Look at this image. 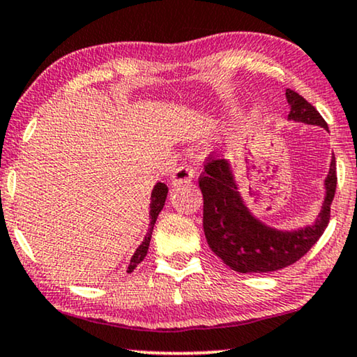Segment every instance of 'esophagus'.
<instances>
[{
  "label": "esophagus",
  "mask_w": 357,
  "mask_h": 357,
  "mask_svg": "<svg viewBox=\"0 0 357 357\" xmlns=\"http://www.w3.org/2000/svg\"><path fill=\"white\" fill-rule=\"evenodd\" d=\"M195 176V168L192 165H179V167L173 172L172 176V183L173 184H183V183H189L190 179Z\"/></svg>",
  "instance_id": "1"
}]
</instances>
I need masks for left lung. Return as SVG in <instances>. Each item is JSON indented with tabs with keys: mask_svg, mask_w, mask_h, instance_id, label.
<instances>
[{
	"mask_svg": "<svg viewBox=\"0 0 357 357\" xmlns=\"http://www.w3.org/2000/svg\"><path fill=\"white\" fill-rule=\"evenodd\" d=\"M289 119L328 129L315 107L294 90L286 89ZM336 162L331 158L325 181L327 197L314 227L293 233L272 229L255 220L244 207L228 163L208 155L199 188L204 197V233L208 248L229 268L239 273H267L289 267L309 252L330 222V207L336 190Z\"/></svg>",
	"mask_w": 357,
	"mask_h": 357,
	"instance_id": "left-lung-1",
	"label": "left lung"
}]
</instances>
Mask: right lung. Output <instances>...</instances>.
I'll return each instance as SVG.
<instances>
[{
	"label": "right lung",
	"mask_w": 357,
	"mask_h": 357,
	"mask_svg": "<svg viewBox=\"0 0 357 357\" xmlns=\"http://www.w3.org/2000/svg\"><path fill=\"white\" fill-rule=\"evenodd\" d=\"M167 194H168V188L163 183H158L152 190V205H150V228H149L147 236H145V239L142 241V244L139 245L137 250H135V254L132 255V259H130V264L128 267L129 273L134 272V268L137 267V265L145 259V255H147L150 238H152L153 225H155V222H157L158 213L162 212L165 200H167Z\"/></svg>",
	"instance_id": "right-lung-1"
}]
</instances>
